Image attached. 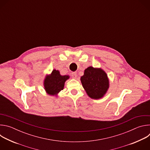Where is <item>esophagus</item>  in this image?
I'll list each match as a JSON object with an SVG mask.
<instances>
[{"label": "esophagus", "instance_id": "34e87169", "mask_svg": "<svg viewBox=\"0 0 150 150\" xmlns=\"http://www.w3.org/2000/svg\"><path fill=\"white\" fill-rule=\"evenodd\" d=\"M71 76H72V77L73 78H76V76H77L76 72H72V74H71Z\"/></svg>", "mask_w": 150, "mask_h": 150}]
</instances>
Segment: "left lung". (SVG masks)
Here are the masks:
<instances>
[{
  "label": "left lung",
  "instance_id": "obj_1",
  "mask_svg": "<svg viewBox=\"0 0 150 150\" xmlns=\"http://www.w3.org/2000/svg\"><path fill=\"white\" fill-rule=\"evenodd\" d=\"M81 81L88 96L93 99L101 98L109 88L108 76L101 69L88 67L85 70Z\"/></svg>",
  "mask_w": 150,
  "mask_h": 150
}]
</instances>
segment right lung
Returning a JSON list of instances; mask_svg holds the SVG:
<instances>
[{"label":"right lung","mask_w":150,"mask_h":150,"mask_svg":"<svg viewBox=\"0 0 150 150\" xmlns=\"http://www.w3.org/2000/svg\"><path fill=\"white\" fill-rule=\"evenodd\" d=\"M69 78V76H62L58 71L53 70L50 76L45 81V88L48 94L54 95L63 89L64 83Z\"/></svg>","instance_id":"right-lung-1"}]
</instances>
